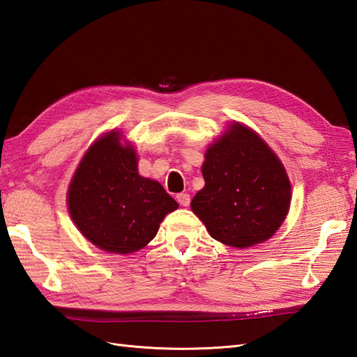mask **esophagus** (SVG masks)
<instances>
[{"label":"esophagus","mask_w":357,"mask_h":357,"mask_svg":"<svg viewBox=\"0 0 357 357\" xmlns=\"http://www.w3.org/2000/svg\"><path fill=\"white\" fill-rule=\"evenodd\" d=\"M177 202L181 204V206H189L190 203V195L186 194V192H181V194H177Z\"/></svg>","instance_id":"obj_1"}]
</instances>
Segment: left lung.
Masks as SVG:
<instances>
[{
    "mask_svg": "<svg viewBox=\"0 0 357 357\" xmlns=\"http://www.w3.org/2000/svg\"><path fill=\"white\" fill-rule=\"evenodd\" d=\"M202 171L206 185L190 207L213 239L245 248L280 227L291 185L280 160L253 130L233 124L208 146Z\"/></svg>",
    "mask_w": 357,
    "mask_h": 357,
    "instance_id": "8db88e82",
    "label": "left lung"
}]
</instances>
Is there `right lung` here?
Listing matches in <instances>:
<instances>
[{"label": "right lung", "mask_w": 357, "mask_h": 357, "mask_svg": "<svg viewBox=\"0 0 357 357\" xmlns=\"http://www.w3.org/2000/svg\"><path fill=\"white\" fill-rule=\"evenodd\" d=\"M71 218L84 238L109 253L128 255L155 236L178 207L158 181L141 177L132 146L119 133L98 139L84 154L68 190Z\"/></svg>", "instance_id": "obj_1"}]
</instances>
